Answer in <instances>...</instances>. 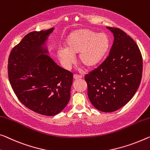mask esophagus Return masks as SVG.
I'll list each match as a JSON object with an SVG mask.
<instances>
[{
	"instance_id": "34e87169",
	"label": "esophagus",
	"mask_w": 150,
	"mask_h": 150,
	"mask_svg": "<svg viewBox=\"0 0 150 150\" xmlns=\"http://www.w3.org/2000/svg\"><path fill=\"white\" fill-rule=\"evenodd\" d=\"M82 78V75H78V74H74V78L75 80H78V79H80V78Z\"/></svg>"
}]
</instances>
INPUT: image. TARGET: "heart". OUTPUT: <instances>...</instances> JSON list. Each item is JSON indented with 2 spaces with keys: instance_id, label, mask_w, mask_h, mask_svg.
<instances>
[{
  "instance_id": "heart-1",
  "label": "heart",
  "mask_w": 150,
  "mask_h": 150,
  "mask_svg": "<svg viewBox=\"0 0 150 150\" xmlns=\"http://www.w3.org/2000/svg\"><path fill=\"white\" fill-rule=\"evenodd\" d=\"M65 49L59 48L57 56L62 66L69 69L74 62V55L87 68H93L101 63L110 48V41L107 34L89 29L72 31L64 40Z\"/></svg>"
}]
</instances>
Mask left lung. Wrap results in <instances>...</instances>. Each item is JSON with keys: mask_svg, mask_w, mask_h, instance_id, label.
Masks as SVG:
<instances>
[{"mask_svg": "<svg viewBox=\"0 0 150 150\" xmlns=\"http://www.w3.org/2000/svg\"><path fill=\"white\" fill-rule=\"evenodd\" d=\"M107 28L114 35L109 55L84 79L93 105L100 111L110 112L125 105L136 93L142 78L143 59L131 37L119 28Z\"/></svg>", "mask_w": 150, "mask_h": 150, "instance_id": "obj_1", "label": "left lung"}]
</instances>
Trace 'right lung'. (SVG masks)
Returning <instances> with one entry per match:
<instances>
[{"label": "right lung", "instance_id": "right-lung-1", "mask_svg": "<svg viewBox=\"0 0 150 150\" xmlns=\"http://www.w3.org/2000/svg\"><path fill=\"white\" fill-rule=\"evenodd\" d=\"M54 28L27 34L10 53L8 80L23 105L39 114L53 116L69 102L73 74L59 67L43 45Z\"/></svg>", "mask_w": 150, "mask_h": 150}]
</instances>
